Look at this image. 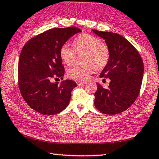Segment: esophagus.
Segmentation results:
<instances>
[{
  "label": "esophagus",
  "instance_id": "esophagus-1",
  "mask_svg": "<svg viewBox=\"0 0 159 159\" xmlns=\"http://www.w3.org/2000/svg\"><path fill=\"white\" fill-rule=\"evenodd\" d=\"M88 82L86 80H79V81L77 82V84L79 85H85Z\"/></svg>",
  "mask_w": 159,
  "mask_h": 159
}]
</instances>
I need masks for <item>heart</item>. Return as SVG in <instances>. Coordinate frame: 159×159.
<instances>
[{
    "instance_id": "b5f03b06",
    "label": "heart",
    "mask_w": 159,
    "mask_h": 159,
    "mask_svg": "<svg viewBox=\"0 0 159 159\" xmlns=\"http://www.w3.org/2000/svg\"><path fill=\"white\" fill-rule=\"evenodd\" d=\"M74 48L70 44H65L60 49V57L64 63L71 65L74 62L77 54L84 56L83 66L76 65L69 69L68 76L73 79L85 80L96 70L102 69L108 62L110 53L107 45L97 37L83 34L74 41Z\"/></svg>"
}]
</instances>
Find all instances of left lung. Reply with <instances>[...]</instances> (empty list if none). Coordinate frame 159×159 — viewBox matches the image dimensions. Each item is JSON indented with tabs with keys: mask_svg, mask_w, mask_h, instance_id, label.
I'll list each match as a JSON object with an SVG mask.
<instances>
[{
	"mask_svg": "<svg viewBox=\"0 0 159 159\" xmlns=\"http://www.w3.org/2000/svg\"><path fill=\"white\" fill-rule=\"evenodd\" d=\"M92 31L105 40L110 53L108 62L99 76L111 82L107 88L97 83L94 106L104 114L120 113L128 109L139 94L144 74L143 60L134 46L120 34Z\"/></svg>",
	"mask_w": 159,
	"mask_h": 159,
	"instance_id": "obj_1",
	"label": "left lung"
}]
</instances>
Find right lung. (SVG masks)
<instances>
[{"label": "right lung", "mask_w": 159, "mask_h": 159, "mask_svg": "<svg viewBox=\"0 0 159 159\" xmlns=\"http://www.w3.org/2000/svg\"><path fill=\"white\" fill-rule=\"evenodd\" d=\"M80 32L74 27L53 28L31 38L23 47L19 60V87L25 102L34 111L51 115L67 107L76 83L71 80L60 83L51 80L64 76L60 49Z\"/></svg>", "instance_id": "add662e5"}]
</instances>
